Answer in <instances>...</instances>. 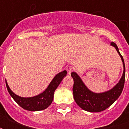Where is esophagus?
I'll list each match as a JSON object with an SVG mask.
<instances>
[{
	"label": "esophagus",
	"mask_w": 129,
	"mask_h": 129,
	"mask_svg": "<svg viewBox=\"0 0 129 129\" xmlns=\"http://www.w3.org/2000/svg\"><path fill=\"white\" fill-rule=\"evenodd\" d=\"M66 70L67 72H68V73L70 74L73 71V68L72 66H68L66 68Z\"/></svg>",
	"instance_id": "34e87169"
}]
</instances>
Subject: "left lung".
<instances>
[{
    "label": "left lung",
    "mask_w": 129,
    "mask_h": 129,
    "mask_svg": "<svg viewBox=\"0 0 129 129\" xmlns=\"http://www.w3.org/2000/svg\"><path fill=\"white\" fill-rule=\"evenodd\" d=\"M110 45L116 48L122 59L124 71L119 82L108 92L96 94L91 92L83 83L80 78L76 72H72L71 76L74 79L73 94L75 101L83 110L91 112H101L111 106L122 93L125 81V66L123 57L119 52L116 43L111 42Z\"/></svg>",
    "instance_id": "8db88e82"
}]
</instances>
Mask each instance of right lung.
<instances>
[{"mask_svg":"<svg viewBox=\"0 0 129 129\" xmlns=\"http://www.w3.org/2000/svg\"><path fill=\"white\" fill-rule=\"evenodd\" d=\"M66 70L63 71L57 74L54 77V78L53 79V80L51 82L50 84L49 85L47 88L43 93L31 98H23L14 94L9 88L7 81L5 82H6V86L8 92L19 106L25 110L29 111H38V110H44L51 104L53 100L55 90H56L57 86L62 81L63 78L66 76Z\"/></svg>","mask_w":129,"mask_h":129,"instance_id":"obj_1","label":"right lung"}]
</instances>
